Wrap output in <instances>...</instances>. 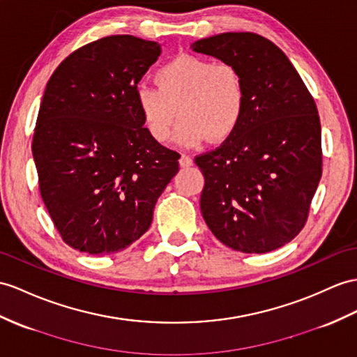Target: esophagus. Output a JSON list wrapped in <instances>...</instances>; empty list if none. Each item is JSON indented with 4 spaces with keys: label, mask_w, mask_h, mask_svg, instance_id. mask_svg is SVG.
Instances as JSON below:
<instances>
[{
    "label": "esophagus",
    "mask_w": 357,
    "mask_h": 357,
    "mask_svg": "<svg viewBox=\"0 0 357 357\" xmlns=\"http://www.w3.org/2000/svg\"><path fill=\"white\" fill-rule=\"evenodd\" d=\"M178 163H180V167L188 168V167H190V165L194 163V160H192V158H190L189 154H181V155H180V160H178Z\"/></svg>",
    "instance_id": "34e87169"
}]
</instances>
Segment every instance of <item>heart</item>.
Listing matches in <instances>:
<instances>
[{"instance_id": "obj_1", "label": "heart", "mask_w": 357, "mask_h": 357, "mask_svg": "<svg viewBox=\"0 0 357 357\" xmlns=\"http://www.w3.org/2000/svg\"><path fill=\"white\" fill-rule=\"evenodd\" d=\"M154 86L137 84L135 104L155 142L165 144L177 118V142L195 146L229 139L245 115L244 75L231 63H215L195 54H178L154 73Z\"/></svg>"}]
</instances>
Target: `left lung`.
I'll return each mask as SVG.
<instances>
[{"instance_id": "1", "label": "left lung", "mask_w": 357, "mask_h": 357, "mask_svg": "<svg viewBox=\"0 0 357 357\" xmlns=\"http://www.w3.org/2000/svg\"><path fill=\"white\" fill-rule=\"evenodd\" d=\"M244 75L245 115L229 139L195 155L207 227L242 253H268L306 225L323 174L317 104L283 51L256 33H222L190 45Z\"/></svg>"}]
</instances>
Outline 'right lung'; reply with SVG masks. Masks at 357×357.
<instances>
[{
  "label": "right lung",
  "mask_w": 357,
  "mask_h": 357,
  "mask_svg": "<svg viewBox=\"0 0 357 357\" xmlns=\"http://www.w3.org/2000/svg\"><path fill=\"white\" fill-rule=\"evenodd\" d=\"M160 56L155 42L106 36L75 50L50 77L33 133L39 192L60 238L112 255L149 230L180 154L142 124L135 89Z\"/></svg>",
  "instance_id": "obj_1"
}]
</instances>
